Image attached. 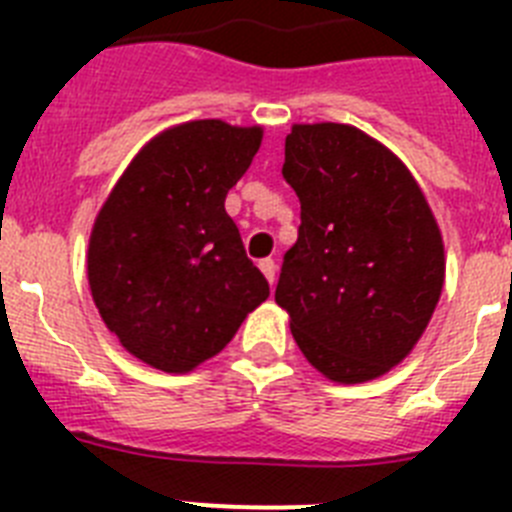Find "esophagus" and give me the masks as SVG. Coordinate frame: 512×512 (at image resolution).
<instances>
[{
	"label": "esophagus",
	"mask_w": 512,
	"mask_h": 512,
	"mask_svg": "<svg viewBox=\"0 0 512 512\" xmlns=\"http://www.w3.org/2000/svg\"><path fill=\"white\" fill-rule=\"evenodd\" d=\"M259 269L264 271V277L269 279V284L277 282V261H274V259H261L259 261Z\"/></svg>",
	"instance_id": "obj_1"
}]
</instances>
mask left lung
Listing matches in <instances>:
<instances>
[{
    "label": "left lung",
    "mask_w": 512,
    "mask_h": 512,
    "mask_svg": "<svg viewBox=\"0 0 512 512\" xmlns=\"http://www.w3.org/2000/svg\"><path fill=\"white\" fill-rule=\"evenodd\" d=\"M282 174L302 223L274 300L330 382L382 377L413 351L441 297L446 256L431 205L390 148L341 122L292 125Z\"/></svg>",
    "instance_id": "obj_1"
}]
</instances>
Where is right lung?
Here are the masks:
<instances>
[{
    "mask_svg": "<svg viewBox=\"0 0 512 512\" xmlns=\"http://www.w3.org/2000/svg\"><path fill=\"white\" fill-rule=\"evenodd\" d=\"M261 138V125H174L135 153L94 220L92 300L122 348L153 369H197L269 297L225 212Z\"/></svg>",
    "mask_w": 512,
    "mask_h": 512,
    "instance_id": "obj_1",
    "label": "right lung"
}]
</instances>
